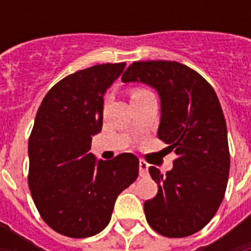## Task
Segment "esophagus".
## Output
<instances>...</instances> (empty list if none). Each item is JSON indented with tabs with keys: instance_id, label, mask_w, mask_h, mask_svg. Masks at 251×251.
Wrapping results in <instances>:
<instances>
[{
	"instance_id": "1",
	"label": "esophagus",
	"mask_w": 251,
	"mask_h": 251,
	"mask_svg": "<svg viewBox=\"0 0 251 251\" xmlns=\"http://www.w3.org/2000/svg\"><path fill=\"white\" fill-rule=\"evenodd\" d=\"M149 167L150 165L147 164L145 160L139 161V175H141L142 177H145V176L149 175Z\"/></svg>"
}]
</instances>
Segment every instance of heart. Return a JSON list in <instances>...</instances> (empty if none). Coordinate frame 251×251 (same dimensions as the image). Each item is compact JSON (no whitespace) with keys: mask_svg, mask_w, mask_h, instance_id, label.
<instances>
[{"mask_svg":"<svg viewBox=\"0 0 251 251\" xmlns=\"http://www.w3.org/2000/svg\"><path fill=\"white\" fill-rule=\"evenodd\" d=\"M149 94H150L149 91L143 90V88H135V90L131 91L130 96H131V100H134V99L142 98V96H145V95H149Z\"/></svg>","mask_w":251,"mask_h":251,"instance_id":"1","label":"heart"}]
</instances>
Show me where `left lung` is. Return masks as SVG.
Returning <instances> with one entry per match:
<instances>
[{
  "label": "left lung",
  "mask_w": 251,
  "mask_h": 251,
  "mask_svg": "<svg viewBox=\"0 0 251 251\" xmlns=\"http://www.w3.org/2000/svg\"><path fill=\"white\" fill-rule=\"evenodd\" d=\"M121 79L157 91V137L177 155L165 175L150 167L159 189L145 202L146 219L165 237L194 234L216 214L229 176L226 124L218 96L203 76L176 61L134 62Z\"/></svg>",
  "instance_id": "obj_1"
}]
</instances>
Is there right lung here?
Returning <instances> with one entry per match:
<instances>
[{"label": "right lung", "instance_id": "obj_1", "mask_svg": "<svg viewBox=\"0 0 251 251\" xmlns=\"http://www.w3.org/2000/svg\"><path fill=\"white\" fill-rule=\"evenodd\" d=\"M126 64H102L70 74L49 90L28 141V185L41 218L73 238L101 232L114 202L137 179L139 160L121 153L96 160L92 137L101 131L104 95Z\"/></svg>", "mask_w": 251, "mask_h": 251}]
</instances>
